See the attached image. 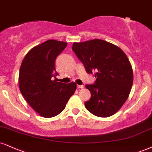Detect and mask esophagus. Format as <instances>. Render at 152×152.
<instances>
[{
	"instance_id": "34e87169",
	"label": "esophagus",
	"mask_w": 152,
	"mask_h": 152,
	"mask_svg": "<svg viewBox=\"0 0 152 152\" xmlns=\"http://www.w3.org/2000/svg\"><path fill=\"white\" fill-rule=\"evenodd\" d=\"M84 88V86L83 85H78L77 86V88L80 89V88Z\"/></svg>"
}]
</instances>
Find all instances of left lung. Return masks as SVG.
<instances>
[{
  "label": "left lung",
  "instance_id": "8db88e82",
  "mask_svg": "<svg viewBox=\"0 0 152 152\" xmlns=\"http://www.w3.org/2000/svg\"><path fill=\"white\" fill-rule=\"evenodd\" d=\"M72 50L88 74L94 72L96 81L86 84L91 99L85 107L94 115L110 117L116 113L128 98L133 83V71L121 49L102 39L74 42Z\"/></svg>",
  "mask_w": 152,
  "mask_h": 152
}]
</instances>
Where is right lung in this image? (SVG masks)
I'll use <instances>...</instances> for the list:
<instances>
[{
	"label": "right lung",
	"mask_w": 152,
	"mask_h": 152,
	"mask_svg": "<svg viewBox=\"0 0 152 152\" xmlns=\"http://www.w3.org/2000/svg\"><path fill=\"white\" fill-rule=\"evenodd\" d=\"M67 46L64 42L49 39L30 49L21 64L19 88L27 103L39 115L52 118L64 110L76 84L53 80L58 75L55 61Z\"/></svg>",
	"instance_id": "obj_1"
}]
</instances>
